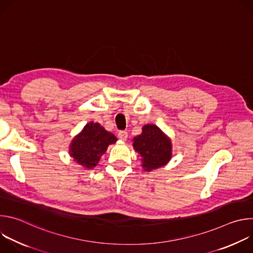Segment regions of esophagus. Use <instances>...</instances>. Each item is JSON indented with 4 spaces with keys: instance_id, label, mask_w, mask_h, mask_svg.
<instances>
[{
    "instance_id": "obj_1",
    "label": "esophagus",
    "mask_w": 253,
    "mask_h": 253,
    "mask_svg": "<svg viewBox=\"0 0 253 253\" xmlns=\"http://www.w3.org/2000/svg\"><path fill=\"white\" fill-rule=\"evenodd\" d=\"M118 137L122 140V141H126L128 138V133L126 131H120L118 133Z\"/></svg>"
}]
</instances>
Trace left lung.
<instances>
[{
    "mask_svg": "<svg viewBox=\"0 0 253 253\" xmlns=\"http://www.w3.org/2000/svg\"><path fill=\"white\" fill-rule=\"evenodd\" d=\"M133 148L141 158L144 171L150 172L165 166L172 158V142L158 126L146 124L142 133L132 139Z\"/></svg>",
    "mask_w": 253,
    "mask_h": 253,
    "instance_id": "left-lung-1",
    "label": "left lung"
}]
</instances>
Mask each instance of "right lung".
<instances>
[{"label": "right lung", "mask_w": 253, "mask_h": 253, "mask_svg": "<svg viewBox=\"0 0 253 253\" xmlns=\"http://www.w3.org/2000/svg\"><path fill=\"white\" fill-rule=\"evenodd\" d=\"M116 141L114 134L107 131L99 123L91 121L71 141L69 154L78 165L92 169L99 163L108 146Z\"/></svg>", "instance_id": "add662e5"}]
</instances>
